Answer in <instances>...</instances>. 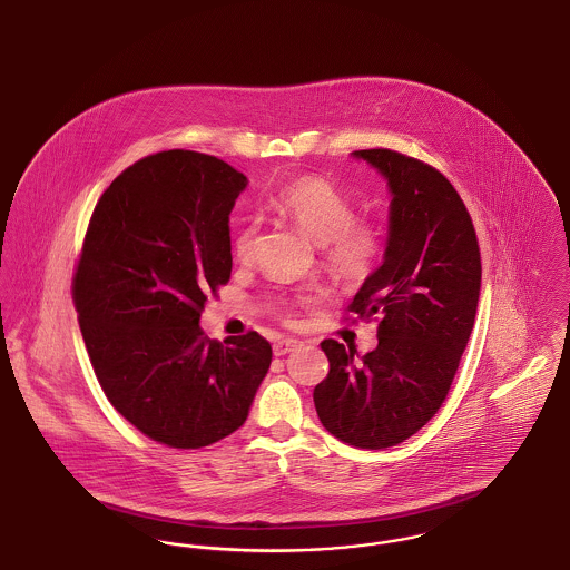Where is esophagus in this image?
<instances>
[{"instance_id": "obj_1", "label": "esophagus", "mask_w": 570, "mask_h": 570, "mask_svg": "<svg viewBox=\"0 0 570 570\" xmlns=\"http://www.w3.org/2000/svg\"><path fill=\"white\" fill-rule=\"evenodd\" d=\"M298 346H301L298 340L282 337V340H277V342L273 344V354H275V356H282V354L293 353V351H297Z\"/></svg>"}]
</instances>
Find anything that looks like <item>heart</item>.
Returning <instances> with one entry per match:
<instances>
[{"label": "heart", "mask_w": 570, "mask_h": 570, "mask_svg": "<svg viewBox=\"0 0 570 570\" xmlns=\"http://www.w3.org/2000/svg\"><path fill=\"white\" fill-rule=\"evenodd\" d=\"M272 207L291 219L314 244L328 277L342 286H361L379 272L384 256V233L376 222L354 217L353 198L318 175H303L273 194ZM258 235L247 219L233 239V252L247 261Z\"/></svg>", "instance_id": "b5f03b06"}]
</instances>
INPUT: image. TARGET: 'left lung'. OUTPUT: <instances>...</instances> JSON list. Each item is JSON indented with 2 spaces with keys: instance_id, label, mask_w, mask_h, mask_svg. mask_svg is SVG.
<instances>
[{
  "instance_id": "obj_1",
  "label": "left lung",
  "mask_w": 570,
  "mask_h": 570,
  "mask_svg": "<svg viewBox=\"0 0 570 570\" xmlns=\"http://www.w3.org/2000/svg\"><path fill=\"white\" fill-rule=\"evenodd\" d=\"M379 168L393 194L384 261L356 293L344 321H379V346L325 340L328 374L314 389L326 432L361 449H386L416 434L449 395L468 346L481 249L451 181L393 149L354 151Z\"/></svg>"
}]
</instances>
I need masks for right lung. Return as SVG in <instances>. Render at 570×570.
Segmentation results:
<instances>
[{
	"instance_id": "add662e5",
	"label": "right lung",
	"mask_w": 570,
	"mask_h": 570,
	"mask_svg": "<svg viewBox=\"0 0 570 570\" xmlns=\"http://www.w3.org/2000/svg\"><path fill=\"white\" fill-rule=\"evenodd\" d=\"M247 177L168 149L121 170L98 198L72 275L96 379L140 434L200 449L239 430L272 365L256 331L209 340L207 298L233 269L228 216Z\"/></svg>"
}]
</instances>
